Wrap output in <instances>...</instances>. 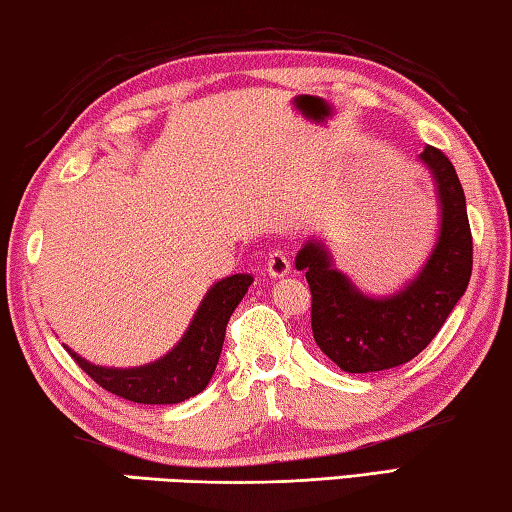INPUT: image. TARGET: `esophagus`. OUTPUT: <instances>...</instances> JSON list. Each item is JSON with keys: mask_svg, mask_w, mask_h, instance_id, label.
I'll use <instances>...</instances> for the list:
<instances>
[{"mask_svg": "<svg viewBox=\"0 0 512 512\" xmlns=\"http://www.w3.org/2000/svg\"><path fill=\"white\" fill-rule=\"evenodd\" d=\"M291 269V259H289V253H285V250H273V253L269 255V275H273V278H282V275H287Z\"/></svg>", "mask_w": 512, "mask_h": 512, "instance_id": "34e87169", "label": "esophagus"}]
</instances>
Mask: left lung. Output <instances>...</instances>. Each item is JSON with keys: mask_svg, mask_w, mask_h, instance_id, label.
<instances>
[{"mask_svg": "<svg viewBox=\"0 0 512 512\" xmlns=\"http://www.w3.org/2000/svg\"><path fill=\"white\" fill-rule=\"evenodd\" d=\"M421 161L437 182L442 230L424 271L403 291L389 298L360 294L346 275L332 269L319 243H307L296 255V269L305 271L312 291L314 342L348 373L385 371L417 358L440 332L472 278V230L456 168L433 145H426Z\"/></svg>", "mask_w": 512, "mask_h": 512, "instance_id": "1", "label": "left lung"}]
</instances>
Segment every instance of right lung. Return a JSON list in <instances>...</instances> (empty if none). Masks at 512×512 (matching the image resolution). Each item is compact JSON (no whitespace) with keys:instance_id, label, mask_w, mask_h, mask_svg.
Instances as JSON below:
<instances>
[{"instance_id":"obj_1","label":"right lung","mask_w":512,"mask_h":512,"mask_svg":"<svg viewBox=\"0 0 512 512\" xmlns=\"http://www.w3.org/2000/svg\"><path fill=\"white\" fill-rule=\"evenodd\" d=\"M253 282V275H230L209 289L182 342L170 351L166 358L139 369H104L81 360L72 353L81 369L91 376L97 385L120 399L150 405L180 403L200 394L214 376V369L221 355L225 328L232 312L237 310L241 298Z\"/></svg>"}]
</instances>
